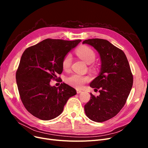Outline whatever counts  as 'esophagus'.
Segmentation results:
<instances>
[{
  "label": "esophagus",
  "instance_id": "obj_1",
  "mask_svg": "<svg viewBox=\"0 0 148 148\" xmlns=\"http://www.w3.org/2000/svg\"><path fill=\"white\" fill-rule=\"evenodd\" d=\"M77 92L78 94H79V93L82 92V91H81V90H79V89H77Z\"/></svg>",
  "mask_w": 148,
  "mask_h": 148
}]
</instances>
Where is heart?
Instances as JSON below:
<instances>
[{"label":"heart","mask_w":148,"mask_h":148,"mask_svg":"<svg viewBox=\"0 0 148 148\" xmlns=\"http://www.w3.org/2000/svg\"><path fill=\"white\" fill-rule=\"evenodd\" d=\"M77 55L86 62L88 64H90L95 61L96 59V53L91 48L86 46L79 47L76 51ZM72 57L70 53L66 54L62 60V67L65 70H68L71 65ZM89 78L87 76L79 74H72L70 75L66 79V82L70 86L76 88H81L83 85L89 82Z\"/></svg>","instance_id":"heart-1"}]
</instances>
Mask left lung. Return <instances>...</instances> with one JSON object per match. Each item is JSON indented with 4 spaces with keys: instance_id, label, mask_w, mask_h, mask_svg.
I'll return each mask as SVG.
<instances>
[{
    "instance_id": "obj_1",
    "label": "left lung",
    "mask_w": 148,
    "mask_h": 148,
    "mask_svg": "<svg viewBox=\"0 0 148 148\" xmlns=\"http://www.w3.org/2000/svg\"><path fill=\"white\" fill-rule=\"evenodd\" d=\"M83 44L95 48L101 60L99 74L90 83L91 88L100 89V95L90 94V100L84 105L85 114L94 122H105L115 117L126 103L133 75L125 53L109 41L95 38L84 40Z\"/></svg>"
}]
</instances>
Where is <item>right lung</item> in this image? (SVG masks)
Wrapping results in <instances>:
<instances>
[{
  "label": "right lung",
  "instance_id": "1",
  "mask_svg": "<svg viewBox=\"0 0 148 148\" xmlns=\"http://www.w3.org/2000/svg\"><path fill=\"white\" fill-rule=\"evenodd\" d=\"M82 41L46 39L27 48L21 57L16 72L20 96L29 112L42 120L55 119L75 89L65 83L51 86L50 82L63 71L62 60Z\"/></svg>",
  "mask_w": 148,
  "mask_h": 148
}]
</instances>
